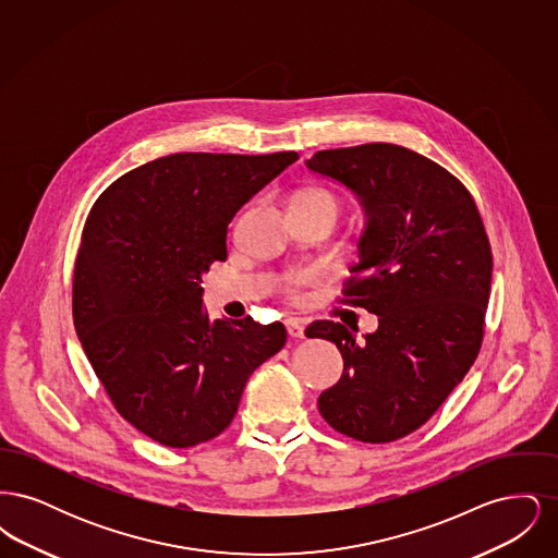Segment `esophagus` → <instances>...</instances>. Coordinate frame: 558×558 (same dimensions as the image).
I'll return each mask as SVG.
<instances>
[{
	"mask_svg": "<svg viewBox=\"0 0 558 558\" xmlns=\"http://www.w3.org/2000/svg\"><path fill=\"white\" fill-rule=\"evenodd\" d=\"M287 330H289V335H291L292 339H303V337H305V324H303V319H287Z\"/></svg>",
	"mask_w": 558,
	"mask_h": 558,
	"instance_id": "1",
	"label": "esophagus"
}]
</instances>
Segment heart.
I'll list each match as a JSON object with an SVG mask.
<instances>
[{
    "label": "heart",
    "instance_id": "b5f03b06",
    "mask_svg": "<svg viewBox=\"0 0 558 558\" xmlns=\"http://www.w3.org/2000/svg\"><path fill=\"white\" fill-rule=\"evenodd\" d=\"M291 207H328V209H332L337 215H339V209H341L339 198H337L332 192L324 190V187H305V190L296 192V194L292 196ZM316 278H318V271H314V269H305V271L291 274V276L287 278L289 291L294 294L299 287L310 284V282H314Z\"/></svg>",
    "mask_w": 558,
    "mask_h": 558
}]
</instances>
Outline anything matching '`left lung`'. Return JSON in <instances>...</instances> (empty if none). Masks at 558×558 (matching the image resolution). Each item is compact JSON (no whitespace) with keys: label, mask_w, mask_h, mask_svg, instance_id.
I'll list each match as a JSON object with an SVG mask.
<instances>
[{"label":"left lung","mask_w":558,"mask_h":558,"mask_svg":"<svg viewBox=\"0 0 558 558\" xmlns=\"http://www.w3.org/2000/svg\"><path fill=\"white\" fill-rule=\"evenodd\" d=\"M305 165L351 190L364 209L343 292L345 303L378 316L364 341L339 322L307 326L310 339L332 341L343 355L319 414L347 437L389 444L425 425L477 360L489 240L469 190L414 150L374 142L319 150Z\"/></svg>","instance_id":"obj_1"}]
</instances>
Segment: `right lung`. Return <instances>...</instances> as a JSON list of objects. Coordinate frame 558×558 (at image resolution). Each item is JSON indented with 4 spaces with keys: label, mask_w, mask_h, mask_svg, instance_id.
Masks as SVG:
<instances>
[{
    "label": "right lung",
    "mask_w": 558,
    "mask_h": 558,
    "mask_svg": "<svg viewBox=\"0 0 558 558\" xmlns=\"http://www.w3.org/2000/svg\"><path fill=\"white\" fill-rule=\"evenodd\" d=\"M296 153H178L100 194L83 228L73 319L117 412L167 448L226 430L248 376L287 343L280 322H211L203 274L228 257V226Z\"/></svg>",
    "instance_id": "right-lung-1"
}]
</instances>
